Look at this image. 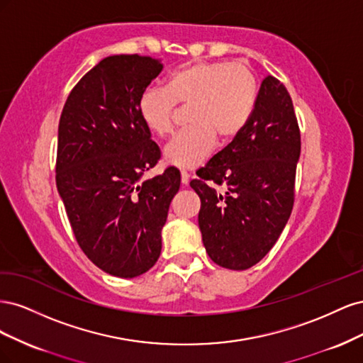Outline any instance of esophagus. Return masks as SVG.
Returning <instances> with one entry per match:
<instances>
[{
    "mask_svg": "<svg viewBox=\"0 0 363 363\" xmlns=\"http://www.w3.org/2000/svg\"><path fill=\"white\" fill-rule=\"evenodd\" d=\"M189 177H191V175L188 172L182 171V184H188L189 183Z\"/></svg>",
    "mask_w": 363,
    "mask_h": 363,
    "instance_id": "esophagus-1",
    "label": "esophagus"
}]
</instances>
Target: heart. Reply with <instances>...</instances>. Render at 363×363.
<instances>
[{"mask_svg": "<svg viewBox=\"0 0 363 363\" xmlns=\"http://www.w3.org/2000/svg\"><path fill=\"white\" fill-rule=\"evenodd\" d=\"M257 77L248 65L230 60H201L172 69L164 87L150 86L138 98V115L152 135L168 136L175 106H188L186 127L164 147L174 167L192 169L201 164L219 142L238 138L255 113Z\"/></svg>", "mask_w": 363, "mask_h": 363, "instance_id": "heart-1", "label": "heart"}]
</instances>
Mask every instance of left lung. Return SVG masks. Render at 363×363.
<instances>
[{"instance_id":"obj_1","label":"left lung","mask_w":363,"mask_h":363,"mask_svg":"<svg viewBox=\"0 0 363 363\" xmlns=\"http://www.w3.org/2000/svg\"><path fill=\"white\" fill-rule=\"evenodd\" d=\"M301 136L286 87L276 77L262 82L250 123L238 138L196 171L199 224L208 257L242 271L277 242L295 200ZM207 181L225 185L219 194Z\"/></svg>"}]
</instances>
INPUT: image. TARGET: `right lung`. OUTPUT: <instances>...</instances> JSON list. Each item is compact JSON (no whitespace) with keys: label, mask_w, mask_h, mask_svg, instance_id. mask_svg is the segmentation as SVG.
<instances>
[{"label":"right lung","mask_w":363,"mask_h":363,"mask_svg":"<svg viewBox=\"0 0 363 363\" xmlns=\"http://www.w3.org/2000/svg\"><path fill=\"white\" fill-rule=\"evenodd\" d=\"M162 63L108 56L74 86L59 121L56 184L74 236L104 272L133 279L162 251V227L180 189V171L156 167L160 150L138 115V98Z\"/></svg>","instance_id":"obj_1"}]
</instances>
